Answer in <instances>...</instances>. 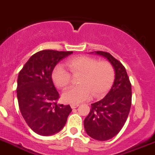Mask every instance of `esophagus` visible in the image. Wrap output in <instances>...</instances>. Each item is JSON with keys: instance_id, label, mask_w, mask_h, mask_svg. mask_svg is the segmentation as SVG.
I'll list each match as a JSON object with an SVG mask.
<instances>
[{"instance_id": "1", "label": "esophagus", "mask_w": 155, "mask_h": 155, "mask_svg": "<svg viewBox=\"0 0 155 155\" xmlns=\"http://www.w3.org/2000/svg\"><path fill=\"white\" fill-rule=\"evenodd\" d=\"M70 106H71V107L72 108V109H74V108H77L79 106V104H71Z\"/></svg>"}]
</instances>
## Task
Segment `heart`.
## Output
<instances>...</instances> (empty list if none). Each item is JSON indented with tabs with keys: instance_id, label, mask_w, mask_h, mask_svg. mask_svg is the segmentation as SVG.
I'll list each match as a JSON object with an SVG mask.
<instances>
[{
	"instance_id": "obj_1",
	"label": "heart",
	"mask_w": 155,
	"mask_h": 155,
	"mask_svg": "<svg viewBox=\"0 0 155 155\" xmlns=\"http://www.w3.org/2000/svg\"><path fill=\"white\" fill-rule=\"evenodd\" d=\"M66 66L71 74H81L77 87H70L62 95L63 101L78 104L90 99L91 97L101 98L112 86L114 80V69L107 61L98 62L92 57L81 56L68 60ZM51 78L56 87L66 88L70 84L71 75L61 64L57 65L52 71Z\"/></svg>"
}]
</instances>
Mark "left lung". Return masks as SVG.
Listing matches in <instances>:
<instances>
[{"instance_id":"1","label":"left lung","mask_w":155,"mask_h":155,"mask_svg":"<svg viewBox=\"0 0 155 155\" xmlns=\"http://www.w3.org/2000/svg\"><path fill=\"white\" fill-rule=\"evenodd\" d=\"M105 57L112 65L115 73L113 84L106 96L91 104L90 112L84 125L89 137L99 141L113 138L121 130L131 106V84L123 65L110 54L93 51Z\"/></svg>"}]
</instances>
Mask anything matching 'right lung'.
<instances>
[{"label":"right lung","instance_id":"add662e5","mask_svg":"<svg viewBox=\"0 0 155 155\" xmlns=\"http://www.w3.org/2000/svg\"><path fill=\"white\" fill-rule=\"evenodd\" d=\"M73 51L43 50L33 54L18 74L17 98L21 113L37 134L58 133L71 112L69 105L57 104L60 98L52 81L54 67Z\"/></svg>","mask_w":155,"mask_h":155}]
</instances>
